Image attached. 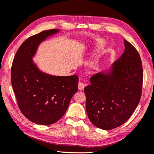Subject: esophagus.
<instances>
[{
  "label": "esophagus",
  "instance_id": "34e87169",
  "mask_svg": "<svg viewBox=\"0 0 154 154\" xmlns=\"http://www.w3.org/2000/svg\"><path fill=\"white\" fill-rule=\"evenodd\" d=\"M84 87H85V85H84L83 83L79 82L78 83V89H79V91H82V90L84 89Z\"/></svg>",
  "mask_w": 154,
  "mask_h": 154
}]
</instances>
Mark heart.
Here are the masks:
<instances>
[{"label":"heart","mask_w":154,"mask_h":154,"mask_svg":"<svg viewBox=\"0 0 154 154\" xmlns=\"http://www.w3.org/2000/svg\"><path fill=\"white\" fill-rule=\"evenodd\" d=\"M105 44V41L102 38H96L93 42V49L95 51H98L101 49V48ZM92 67L95 69L99 68V63L98 60H95L92 63Z\"/></svg>","instance_id":"1"}]
</instances>
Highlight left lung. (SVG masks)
Segmentation results:
<instances>
[{
    "instance_id": "1",
    "label": "left lung",
    "mask_w": 154,
    "mask_h": 154,
    "mask_svg": "<svg viewBox=\"0 0 154 154\" xmlns=\"http://www.w3.org/2000/svg\"><path fill=\"white\" fill-rule=\"evenodd\" d=\"M125 51L109 71L91 77L84 89L86 111L93 125L109 130L123 125L140 101L143 68L137 51L124 39Z\"/></svg>"
}]
</instances>
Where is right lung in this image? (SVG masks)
I'll return each instance as SVG.
<instances>
[{"label":"right lung","mask_w":154,"mask_h":154,"mask_svg":"<svg viewBox=\"0 0 154 154\" xmlns=\"http://www.w3.org/2000/svg\"><path fill=\"white\" fill-rule=\"evenodd\" d=\"M59 29L43 31L20 45L11 68V83L21 112L30 121L49 125L65 113L78 90L77 75L54 76L39 70L32 61L38 47Z\"/></svg>","instance_id":"right-lung-1"}]
</instances>
